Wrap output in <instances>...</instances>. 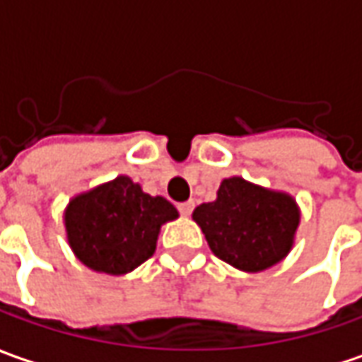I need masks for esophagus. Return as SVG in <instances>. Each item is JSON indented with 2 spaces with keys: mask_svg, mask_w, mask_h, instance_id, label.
<instances>
[{
  "mask_svg": "<svg viewBox=\"0 0 362 362\" xmlns=\"http://www.w3.org/2000/svg\"><path fill=\"white\" fill-rule=\"evenodd\" d=\"M192 210H194V200L182 202V204H178V212H180L182 216H190Z\"/></svg>",
  "mask_w": 362,
  "mask_h": 362,
  "instance_id": "1",
  "label": "esophagus"
}]
</instances>
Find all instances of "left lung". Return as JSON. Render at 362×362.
<instances>
[{
  "label": "left lung",
  "mask_w": 362,
  "mask_h": 362,
  "mask_svg": "<svg viewBox=\"0 0 362 362\" xmlns=\"http://www.w3.org/2000/svg\"><path fill=\"white\" fill-rule=\"evenodd\" d=\"M194 220L214 255L243 272H264L291 250L299 212L287 194L228 178L218 200L194 210Z\"/></svg>",
  "instance_id": "obj_1"
}]
</instances>
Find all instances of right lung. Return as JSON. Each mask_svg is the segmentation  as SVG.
I'll return each instance as SVG.
<instances>
[{"label":"right lung","mask_w":362,"mask_h":362,"mask_svg":"<svg viewBox=\"0 0 362 362\" xmlns=\"http://www.w3.org/2000/svg\"><path fill=\"white\" fill-rule=\"evenodd\" d=\"M176 218L170 202L144 194L139 184L119 176L71 202L65 226L69 243L83 264L95 272L122 275L148 259L160 226Z\"/></svg>","instance_id":"add662e5"}]
</instances>
